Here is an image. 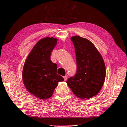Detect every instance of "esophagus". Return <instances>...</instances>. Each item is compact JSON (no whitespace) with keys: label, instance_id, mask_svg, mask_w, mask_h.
Here are the masks:
<instances>
[{"label":"esophagus","instance_id":"esophagus-1","mask_svg":"<svg viewBox=\"0 0 127 127\" xmlns=\"http://www.w3.org/2000/svg\"><path fill=\"white\" fill-rule=\"evenodd\" d=\"M67 78H68L67 76H64V80H65V81L67 80Z\"/></svg>","mask_w":127,"mask_h":127}]
</instances>
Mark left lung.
<instances>
[{
  "mask_svg": "<svg viewBox=\"0 0 127 127\" xmlns=\"http://www.w3.org/2000/svg\"><path fill=\"white\" fill-rule=\"evenodd\" d=\"M75 47L77 71L67 83L73 94L80 99H90L99 93L105 78L103 58L93 43L79 36L71 38Z\"/></svg>",
  "mask_w": 127,
  "mask_h": 127,
  "instance_id": "8db88e82",
  "label": "left lung"
}]
</instances>
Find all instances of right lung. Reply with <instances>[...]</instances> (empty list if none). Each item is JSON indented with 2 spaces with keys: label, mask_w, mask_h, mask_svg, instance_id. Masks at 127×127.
Wrapping results in <instances>:
<instances>
[{
  "label": "right lung",
  "mask_w": 127,
  "mask_h": 127,
  "mask_svg": "<svg viewBox=\"0 0 127 127\" xmlns=\"http://www.w3.org/2000/svg\"><path fill=\"white\" fill-rule=\"evenodd\" d=\"M57 39L47 37L41 39L28 55L23 67V80L30 94L40 99L51 97L63 77L57 74V64L50 59Z\"/></svg>",
  "instance_id": "obj_1"
}]
</instances>
